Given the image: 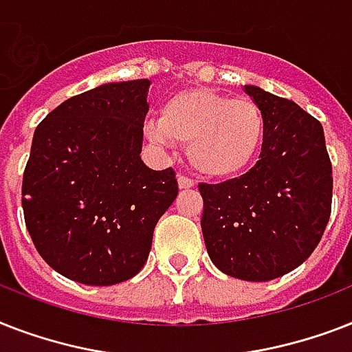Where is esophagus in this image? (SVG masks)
<instances>
[{
  "label": "esophagus",
  "instance_id": "1",
  "mask_svg": "<svg viewBox=\"0 0 352 352\" xmlns=\"http://www.w3.org/2000/svg\"><path fill=\"white\" fill-rule=\"evenodd\" d=\"M177 182H179V188H181V190H188V188L195 186V182H193L190 177H184V175L177 177Z\"/></svg>",
  "mask_w": 352,
  "mask_h": 352
}]
</instances>
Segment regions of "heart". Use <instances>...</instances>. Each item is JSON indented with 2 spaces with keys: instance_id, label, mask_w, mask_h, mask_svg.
I'll return each mask as SVG.
<instances>
[{
  "instance_id": "heart-1",
  "label": "heart",
  "mask_w": 352,
  "mask_h": 352,
  "mask_svg": "<svg viewBox=\"0 0 352 352\" xmlns=\"http://www.w3.org/2000/svg\"><path fill=\"white\" fill-rule=\"evenodd\" d=\"M151 142L188 144V157L203 175L226 179L245 171L256 159L265 135V118L250 98H232L197 87L171 95L160 120L149 122Z\"/></svg>"
}]
</instances>
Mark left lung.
Masks as SVG:
<instances>
[{
  "label": "left lung",
  "mask_w": 352,
  "mask_h": 352,
  "mask_svg": "<svg viewBox=\"0 0 352 352\" xmlns=\"http://www.w3.org/2000/svg\"><path fill=\"white\" fill-rule=\"evenodd\" d=\"M265 118L261 155L245 175L199 184L208 256L221 272L270 281L309 259L331 217L333 166L322 124L292 100L245 85Z\"/></svg>",
  "instance_id": "left-lung-1"
}]
</instances>
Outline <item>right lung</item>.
Returning a JSON list of instances; mask_svg holds the SVG:
<instances>
[{
    "instance_id": "add662e5",
    "label": "right lung",
    "mask_w": 352,
    "mask_h": 352,
    "mask_svg": "<svg viewBox=\"0 0 352 352\" xmlns=\"http://www.w3.org/2000/svg\"><path fill=\"white\" fill-rule=\"evenodd\" d=\"M149 80L109 82L51 111L36 127L21 206L36 250L84 285L133 278L155 225L175 201V171L140 159Z\"/></svg>"
}]
</instances>
